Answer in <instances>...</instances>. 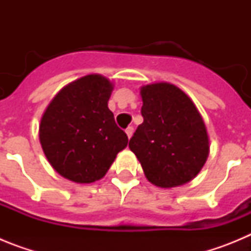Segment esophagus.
<instances>
[{
  "instance_id": "1",
  "label": "esophagus",
  "mask_w": 251,
  "mask_h": 251,
  "mask_svg": "<svg viewBox=\"0 0 251 251\" xmlns=\"http://www.w3.org/2000/svg\"><path fill=\"white\" fill-rule=\"evenodd\" d=\"M133 132H134V128H133V127H128L127 129H126V133H127L128 138H130V137H132Z\"/></svg>"
}]
</instances>
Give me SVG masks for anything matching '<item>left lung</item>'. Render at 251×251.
<instances>
[{"instance_id":"left-lung-1","label":"left lung","mask_w":251,"mask_h":251,"mask_svg":"<svg viewBox=\"0 0 251 251\" xmlns=\"http://www.w3.org/2000/svg\"><path fill=\"white\" fill-rule=\"evenodd\" d=\"M143 123L129 141L146 177L170 188L199 175L208 156V136L194 101L177 86L156 83L142 86Z\"/></svg>"}]
</instances>
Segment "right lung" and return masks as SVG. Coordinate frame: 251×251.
<instances>
[{"mask_svg":"<svg viewBox=\"0 0 251 251\" xmlns=\"http://www.w3.org/2000/svg\"><path fill=\"white\" fill-rule=\"evenodd\" d=\"M113 84L98 74L86 75L60 90L40 123L46 158L57 174L77 183L103 178L128 137L108 108Z\"/></svg>","mask_w":251,"mask_h":251,"instance_id":"add662e5","label":"right lung"}]
</instances>
